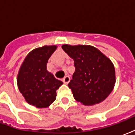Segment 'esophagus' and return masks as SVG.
Here are the masks:
<instances>
[{
	"mask_svg": "<svg viewBox=\"0 0 135 135\" xmlns=\"http://www.w3.org/2000/svg\"><path fill=\"white\" fill-rule=\"evenodd\" d=\"M69 81H70V77L69 76H66L63 79V82H64V83L66 84V85H67L68 83L69 82Z\"/></svg>",
	"mask_w": 135,
	"mask_h": 135,
	"instance_id": "esophagus-1",
	"label": "esophagus"
}]
</instances>
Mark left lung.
I'll list each match as a JSON object with an SVG mask.
<instances>
[{
	"mask_svg": "<svg viewBox=\"0 0 135 135\" xmlns=\"http://www.w3.org/2000/svg\"><path fill=\"white\" fill-rule=\"evenodd\" d=\"M61 47L74 60L75 71L68 85L74 99L85 105L103 101L116 83V71L112 61L92 45L64 44Z\"/></svg>",
	"mask_w": 135,
	"mask_h": 135,
	"instance_id": "obj_1",
	"label": "left lung"
}]
</instances>
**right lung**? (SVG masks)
Wrapping results in <instances>:
<instances>
[{
	"instance_id": "1",
	"label": "right lung",
	"mask_w": 135,
	"mask_h": 135,
	"mask_svg": "<svg viewBox=\"0 0 135 135\" xmlns=\"http://www.w3.org/2000/svg\"><path fill=\"white\" fill-rule=\"evenodd\" d=\"M57 45H45L28 53L17 75V85L26 101L38 108L50 106L63 82L47 70L48 59Z\"/></svg>"
}]
</instances>
